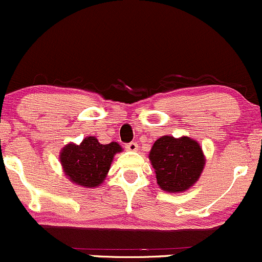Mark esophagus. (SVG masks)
Masks as SVG:
<instances>
[{"label":"esophagus","mask_w":262,"mask_h":262,"mask_svg":"<svg viewBox=\"0 0 262 262\" xmlns=\"http://www.w3.org/2000/svg\"><path fill=\"white\" fill-rule=\"evenodd\" d=\"M125 148L128 149V150H130V151H136V150H138V144H137V142H130V143H128V144L125 145Z\"/></svg>","instance_id":"1"}]
</instances>
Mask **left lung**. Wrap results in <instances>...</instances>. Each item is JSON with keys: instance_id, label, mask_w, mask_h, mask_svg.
I'll return each mask as SVG.
<instances>
[{"instance_id": "8db88e82", "label": "left lung", "mask_w": 262, "mask_h": 262, "mask_svg": "<svg viewBox=\"0 0 262 262\" xmlns=\"http://www.w3.org/2000/svg\"><path fill=\"white\" fill-rule=\"evenodd\" d=\"M149 159L158 185L169 192H182L192 186L205 164L200 145L188 137L159 138L151 148Z\"/></svg>"}]
</instances>
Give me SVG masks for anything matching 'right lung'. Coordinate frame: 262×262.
<instances>
[{
  "mask_svg": "<svg viewBox=\"0 0 262 262\" xmlns=\"http://www.w3.org/2000/svg\"><path fill=\"white\" fill-rule=\"evenodd\" d=\"M119 151L122 148L116 142L100 144L94 137H88L79 145H66L59 159L71 182L85 188H96L107 177L114 154Z\"/></svg>",
  "mask_w": 262,
  "mask_h": 262,
  "instance_id": "add662e5",
  "label": "right lung"
}]
</instances>
